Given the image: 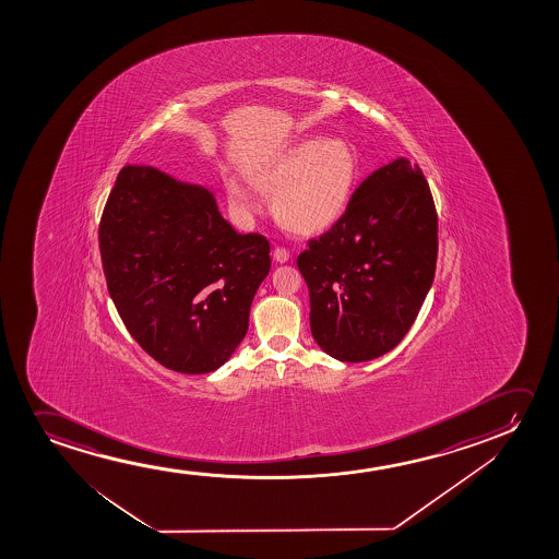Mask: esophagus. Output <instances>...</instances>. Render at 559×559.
<instances>
[{
  "mask_svg": "<svg viewBox=\"0 0 559 559\" xmlns=\"http://www.w3.org/2000/svg\"><path fill=\"white\" fill-rule=\"evenodd\" d=\"M273 260H275L276 263H286V261L290 260V252H288L286 248H275Z\"/></svg>",
  "mask_w": 559,
  "mask_h": 559,
  "instance_id": "34e87169",
  "label": "esophagus"
}]
</instances>
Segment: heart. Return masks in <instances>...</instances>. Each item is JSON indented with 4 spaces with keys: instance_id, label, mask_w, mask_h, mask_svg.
Listing matches in <instances>:
<instances>
[{
    "instance_id": "obj_1",
    "label": "heart",
    "mask_w": 559,
    "mask_h": 559,
    "mask_svg": "<svg viewBox=\"0 0 559 559\" xmlns=\"http://www.w3.org/2000/svg\"><path fill=\"white\" fill-rule=\"evenodd\" d=\"M359 156L344 139L314 135L284 146L248 169L250 183L273 194V214L284 229L313 237L329 230L344 215L359 183ZM227 202L238 215L255 212L248 185L229 177Z\"/></svg>"
}]
</instances>
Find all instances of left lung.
Wrapping results in <instances>:
<instances>
[{
	"label": "left lung",
	"instance_id": "8db88e82",
	"mask_svg": "<svg viewBox=\"0 0 559 559\" xmlns=\"http://www.w3.org/2000/svg\"><path fill=\"white\" fill-rule=\"evenodd\" d=\"M436 261V204L421 169L406 158L376 169L299 253L314 342L344 362L390 353L416 321Z\"/></svg>",
	"mask_w": 559,
	"mask_h": 559
}]
</instances>
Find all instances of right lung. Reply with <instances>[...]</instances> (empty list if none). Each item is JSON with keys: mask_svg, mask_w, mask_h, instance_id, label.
<instances>
[{"mask_svg": "<svg viewBox=\"0 0 559 559\" xmlns=\"http://www.w3.org/2000/svg\"><path fill=\"white\" fill-rule=\"evenodd\" d=\"M99 248L126 329L162 367L183 374L230 359L271 269L267 238L233 229L207 187L138 164L118 174Z\"/></svg>", "mask_w": 559, "mask_h": 559, "instance_id": "right-lung-1", "label": "right lung"}]
</instances>
